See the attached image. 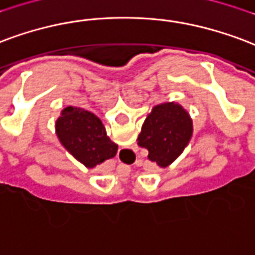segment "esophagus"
I'll return each instance as SVG.
<instances>
[{
    "instance_id": "obj_1",
    "label": "esophagus",
    "mask_w": 255,
    "mask_h": 255,
    "mask_svg": "<svg viewBox=\"0 0 255 255\" xmlns=\"http://www.w3.org/2000/svg\"><path fill=\"white\" fill-rule=\"evenodd\" d=\"M120 154H122V155H127V152H126V150H122V151H120ZM128 169H129V166H128Z\"/></svg>"
}]
</instances>
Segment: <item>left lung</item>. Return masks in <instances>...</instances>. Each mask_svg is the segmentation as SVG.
Here are the masks:
<instances>
[{
    "instance_id": "left-lung-1",
    "label": "left lung",
    "mask_w": 255,
    "mask_h": 255,
    "mask_svg": "<svg viewBox=\"0 0 255 255\" xmlns=\"http://www.w3.org/2000/svg\"><path fill=\"white\" fill-rule=\"evenodd\" d=\"M193 135L189 112L177 103L158 104L147 115L137 144L148 151V159L167 167L182 154Z\"/></svg>"
}]
</instances>
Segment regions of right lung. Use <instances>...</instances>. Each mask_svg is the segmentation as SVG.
I'll return each instance as SVG.
<instances>
[{
  "instance_id": "add662e5",
  "label": "right lung",
  "mask_w": 255,
  "mask_h": 255,
  "mask_svg": "<svg viewBox=\"0 0 255 255\" xmlns=\"http://www.w3.org/2000/svg\"><path fill=\"white\" fill-rule=\"evenodd\" d=\"M55 133L62 146L88 169L111 159L118 152V144L109 139L101 120L85 109H63L55 122Z\"/></svg>"
}]
</instances>
